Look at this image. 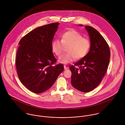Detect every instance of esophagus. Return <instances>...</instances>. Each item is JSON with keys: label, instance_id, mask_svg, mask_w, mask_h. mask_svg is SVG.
Segmentation results:
<instances>
[{"label": "esophagus", "instance_id": "esophagus-1", "mask_svg": "<svg viewBox=\"0 0 125 125\" xmlns=\"http://www.w3.org/2000/svg\"><path fill=\"white\" fill-rule=\"evenodd\" d=\"M64 70H67L68 69V67H67L65 65H64Z\"/></svg>", "mask_w": 125, "mask_h": 125}]
</instances>
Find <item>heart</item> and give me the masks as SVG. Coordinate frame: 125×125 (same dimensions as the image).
Returning <instances> with one entry per match:
<instances>
[{
    "mask_svg": "<svg viewBox=\"0 0 125 125\" xmlns=\"http://www.w3.org/2000/svg\"><path fill=\"white\" fill-rule=\"evenodd\" d=\"M67 53L63 54L59 58V62L63 64H68L74 61L84 58L89 51L90 42L88 38L75 30H71L63 33L61 40L56 39L52 44V52L59 56L62 53L63 46H68Z\"/></svg>",
    "mask_w": 125,
    "mask_h": 125,
    "instance_id": "obj_1",
    "label": "heart"
}]
</instances>
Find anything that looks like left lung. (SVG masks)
<instances>
[{
  "label": "left lung",
  "mask_w": 125,
  "mask_h": 125,
  "mask_svg": "<svg viewBox=\"0 0 125 125\" xmlns=\"http://www.w3.org/2000/svg\"><path fill=\"white\" fill-rule=\"evenodd\" d=\"M85 29L90 38L89 51L69 68L72 72L71 82L73 86L80 91L89 92L100 84L107 71L110 51L104 38L95 28L86 26Z\"/></svg>",
  "instance_id": "left-lung-1"
}]
</instances>
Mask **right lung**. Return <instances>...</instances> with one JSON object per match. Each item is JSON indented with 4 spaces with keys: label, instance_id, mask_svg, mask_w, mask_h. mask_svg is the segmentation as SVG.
Segmentation results:
<instances>
[{
    "label": "right lung",
    "instance_id": "add662e5",
    "mask_svg": "<svg viewBox=\"0 0 125 125\" xmlns=\"http://www.w3.org/2000/svg\"><path fill=\"white\" fill-rule=\"evenodd\" d=\"M59 23L37 27L20 41L16 59L18 77L29 90L40 93L49 89L63 71L62 64L56 62L52 48L54 36Z\"/></svg>",
    "mask_w": 125,
    "mask_h": 125
}]
</instances>
